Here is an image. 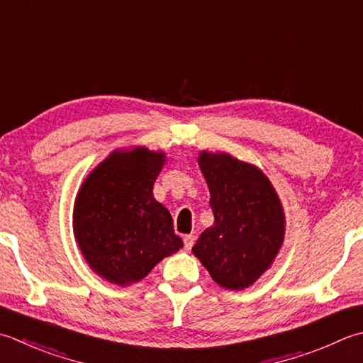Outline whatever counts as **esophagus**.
Returning a JSON list of instances; mask_svg holds the SVG:
<instances>
[{"label": "esophagus", "mask_w": 363, "mask_h": 363, "mask_svg": "<svg viewBox=\"0 0 363 363\" xmlns=\"http://www.w3.org/2000/svg\"><path fill=\"white\" fill-rule=\"evenodd\" d=\"M195 244V236L194 234H187V236H184V248L189 252L191 247Z\"/></svg>", "instance_id": "34e87169"}]
</instances>
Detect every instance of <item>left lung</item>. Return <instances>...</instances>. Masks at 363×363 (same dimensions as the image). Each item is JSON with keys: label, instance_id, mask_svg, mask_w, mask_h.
Returning <instances> with one entry per match:
<instances>
[{"label": "left lung", "instance_id": "8db88e82", "mask_svg": "<svg viewBox=\"0 0 363 363\" xmlns=\"http://www.w3.org/2000/svg\"><path fill=\"white\" fill-rule=\"evenodd\" d=\"M214 225L191 248L222 288L250 286L271 267L285 236V214L271 181L228 154L201 152Z\"/></svg>", "mask_w": 363, "mask_h": 363}]
</instances>
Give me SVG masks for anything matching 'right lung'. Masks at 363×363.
I'll list each match as a JSON object with an SVG mask.
<instances>
[{
    "mask_svg": "<svg viewBox=\"0 0 363 363\" xmlns=\"http://www.w3.org/2000/svg\"><path fill=\"white\" fill-rule=\"evenodd\" d=\"M163 162V152L146 147L115 151L77 195V242L89 266L116 285L145 279L159 261L182 247L172 214L152 196Z\"/></svg>",
    "mask_w": 363,
    "mask_h": 363,
    "instance_id": "right-lung-1",
    "label": "right lung"
}]
</instances>
